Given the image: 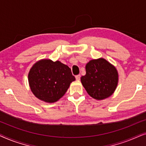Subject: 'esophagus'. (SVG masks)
Segmentation results:
<instances>
[{
  "label": "esophagus",
  "mask_w": 146,
  "mask_h": 146,
  "mask_svg": "<svg viewBox=\"0 0 146 146\" xmlns=\"http://www.w3.org/2000/svg\"><path fill=\"white\" fill-rule=\"evenodd\" d=\"M80 77H81L80 74L76 75V79L77 80H80Z\"/></svg>",
  "instance_id": "esophagus-1"
}]
</instances>
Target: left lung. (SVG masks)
Listing matches in <instances>:
<instances>
[{
    "mask_svg": "<svg viewBox=\"0 0 146 146\" xmlns=\"http://www.w3.org/2000/svg\"><path fill=\"white\" fill-rule=\"evenodd\" d=\"M86 71L81 82L91 97L103 100L112 94L118 82V74L113 65L104 58L92 60L86 66Z\"/></svg>",
    "mask_w": 146,
    "mask_h": 146,
    "instance_id": "left-lung-1",
    "label": "left lung"
}]
</instances>
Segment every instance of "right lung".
<instances>
[{"mask_svg": "<svg viewBox=\"0 0 146 146\" xmlns=\"http://www.w3.org/2000/svg\"><path fill=\"white\" fill-rule=\"evenodd\" d=\"M76 80L68 66L59 61L42 60L31 68L29 82L35 96L46 102H55L64 95Z\"/></svg>", "mask_w": 146, "mask_h": 146, "instance_id": "obj_1", "label": "right lung"}]
</instances>
